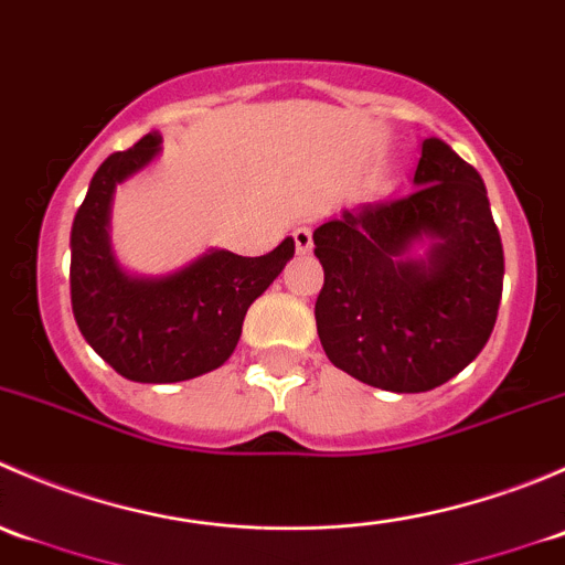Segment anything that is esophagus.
<instances>
[{"label":"esophagus","instance_id":"1","mask_svg":"<svg viewBox=\"0 0 565 565\" xmlns=\"http://www.w3.org/2000/svg\"><path fill=\"white\" fill-rule=\"evenodd\" d=\"M292 241H295V250H298V254H309V250L315 248L311 226H298V230L292 232Z\"/></svg>","mask_w":565,"mask_h":565}]
</instances>
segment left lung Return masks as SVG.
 Wrapping results in <instances>:
<instances>
[{"label": "left lung", "instance_id": "8db88e82", "mask_svg": "<svg viewBox=\"0 0 565 565\" xmlns=\"http://www.w3.org/2000/svg\"><path fill=\"white\" fill-rule=\"evenodd\" d=\"M413 185L315 230L324 355L393 393L431 391L476 361L503 295V243L481 174L446 141L424 139ZM424 239L430 250L409 255Z\"/></svg>", "mask_w": 565, "mask_h": 565}]
</instances>
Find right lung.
Instances as JSON below:
<instances>
[{
	"instance_id": "add662e5",
	"label": "right lung",
	"mask_w": 565,
	"mask_h": 565,
	"mask_svg": "<svg viewBox=\"0 0 565 565\" xmlns=\"http://www.w3.org/2000/svg\"><path fill=\"white\" fill-rule=\"evenodd\" d=\"M161 152L152 130L95 172L71 230V303L95 352L134 383H182L224 366L243 333L248 306L295 254L287 237L265 256L210 248L161 278L130 276L114 259L108 213L114 188Z\"/></svg>"
}]
</instances>
